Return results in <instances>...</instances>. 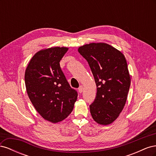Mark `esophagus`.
Listing matches in <instances>:
<instances>
[{
	"instance_id": "34e87169",
	"label": "esophagus",
	"mask_w": 156,
	"mask_h": 156,
	"mask_svg": "<svg viewBox=\"0 0 156 156\" xmlns=\"http://www.w3.org/2000/svg\"><path fill=\"white\" fill-rule=\"evenodd\" d=\"M78 91L79 93H81L83 91V86H80L78 88Z\"/></svg>"
}]
</instances>
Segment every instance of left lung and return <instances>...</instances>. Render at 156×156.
Masks as SVG:
<instances>
[{
	"label": "left lung",
	"mask_w": 156,
	"mask_h": 156,
	"mask_svg": "<svg viewBox=\"0 0 156 156\" xmlns=\"http://www.w3.org/2000/svg\"><path fill=\"white\" fill-rule=\"evenodd\" d=\"M95 80L97 93L90 105L93 119L101 125L114 122L126 104L131 83L127 61L120 51L104 43L80 47Z\"/></svg>",
	"instance_id": "8db88e82"
}]
</instances>
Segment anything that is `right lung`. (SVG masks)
<instances>
[{"label": "right lung", "mask_w": 156, "mask_h": 156, "mask_svg": "<svg viewBox=\"0 0 156 156\" xmlns=\"http://www.w3.org/2000/svg\"><path fill=\"white\" fill-rule=\"evenodd\" d=\"M68 49L55 47L38 51L25 71V86L30 100L39 114L53 123L68 116L78 96L60 66Z\"/></svg>", "instance_id": "1"}]
</instances>
